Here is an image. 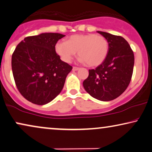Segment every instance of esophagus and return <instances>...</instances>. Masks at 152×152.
<instances>
[{"mask_svg":"<svg viewBox=\"0 0 152 152\" xmlns=\"http://www.w3.org/2000/svg\"><path fill=\"white\" fill-rule=\"evenodd\" d=\"M79 68L78 67H73V68H72V70H74V71H77V70H79Z\"/></svg>","mask_w":152,"mask_h":152,"instance_id":"34e87169","label":"esophagus"}]
</instances>
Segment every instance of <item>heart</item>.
I'll return each instance as SVG.
<instances>
[{
	"label": "heart",
	"instance_id": "heart-1",
	"mask_svg": "<svg viewBox=\"0 0 152 152\" xmlns=\"http://www.w3.org/2000/svg\"><path fill=\"white\" fill-rule=\"evenodd\" d=\"M55 50L61 58L70 63L78 52L79 61L89 66H97L105 60L109 42L105 37L96 34L72 35L66 41H58Z\"/></svg>",
	"mask_w": 152,
	"mask_h": 152
}]
</instances>
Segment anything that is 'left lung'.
I'll return each mask as SVG.
<instances>
[{"instance_id": "left-lung-1", "label": "left lung", "mask_w": 152, "mask_h": 152, "mask_svg": "<svg viewBox=\"0 0 152 152\" xmlns=\"http://www.w3.org/2000/svg\"><path fill=\"white\" fill-rule=\"evenodd\" d=\"M109 42L105 60L95 69L88 70L83 82L84 89L101 101L112 100L124 93L131 82L134 66V54L124 37L97 31Z\"/></svg>"}]
</instances>
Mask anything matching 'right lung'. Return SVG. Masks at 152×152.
<instances>
[{
	"mask_svg": "<svg viewBox=\"0 0 152 152\" xmlns=\"http://www.w3.org/2000/svg\"><path fill=\"white\" fill-rule=\"evenodd\" d=\"M65 35L44 33L25 37L12 56V70L20 94L36 105L54 100L72 67L61 60L55 45Z\"/></svg>",
	"mask_w": 152,
	"mask_h": 152,
	"instance_id": "obj_1",
	"label": "right lung"
}]
</instances>
